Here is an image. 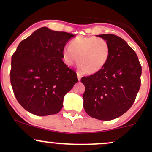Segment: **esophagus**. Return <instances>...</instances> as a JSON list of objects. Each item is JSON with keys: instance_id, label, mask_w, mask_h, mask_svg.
<instances>
[{"instance_id": "esophagus-1", "label": "esophagus", "mask_w": 152, "mask_h": 152, "mask_svg": "<svg viewBox=\"0 0 152 152\" xmlns=\"http://www.w3.org/2000/svg\"><path fill=\"white\" fill-rule=\"evenodd\" d=\"M76 74H77V77L78 78V80H79V81H80V80H81V76H82L81 74V73L78 72H78L76 73Z\"/></svg>"}]
</instances>
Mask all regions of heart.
Segmentation results:
<instances>
[{"instance_id": "obj_1", "label": "heart", "mask_w": 152, "mask_h": 152, "mask_svg": "<svg viewBox=\"0 0 152 152\" xmlns=\"http://www.w3.org/2000/svg\"><path fill=\"white\" fill-rule=\"evenodd\" d=\"M111 49L104 38L96 36H77L63 50V58L67 65L72 66L78 60L80 69L94 74L101 71L109 61Z\"/></svg>"}]
</instances>
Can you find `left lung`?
I'll list each match as a JSON object with an SVG mask.
<instances>
[{
  "instance_id": "1",
  "label": "left lung",
  "mask_w": 152,
  "mask_h": 152,
  "mask_svg": "<svg viewBox=\"0 0 152 152\" xmlns=\"http://www.w3.org/2000/svg\"><path fill=\"white\" fill-rule=\"evenodd\" d=\"M107 41L111 54L99 72L83 76V108L91 117L109 121L121 116L133 105L141 86L142 66L135 51L114 34L98 36Z\"/></svg>"
}]
</instances>
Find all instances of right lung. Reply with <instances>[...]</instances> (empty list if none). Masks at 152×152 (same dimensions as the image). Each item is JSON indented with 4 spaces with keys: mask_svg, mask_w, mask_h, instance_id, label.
Instances as JSON below:
<instances>
[{
    "mask_svg": "<svg viewBox=\"0 0 152 152\" xmlns=\"http://www.w3.org/2000/svg\"><path fill=\"white\" fill-rule=\"evenodd\" d=\"M74 35L46 27L19 43L11 58L10 83L19 104L37 116L56 114L64 97L78 82L76 71L63 61V50Z\"/></svg>",
    "mask_w": 152,
    "mask_h": 152,
    "instance_id": "right-lung-1",
    "label": "right lung"
}]
</instances>
